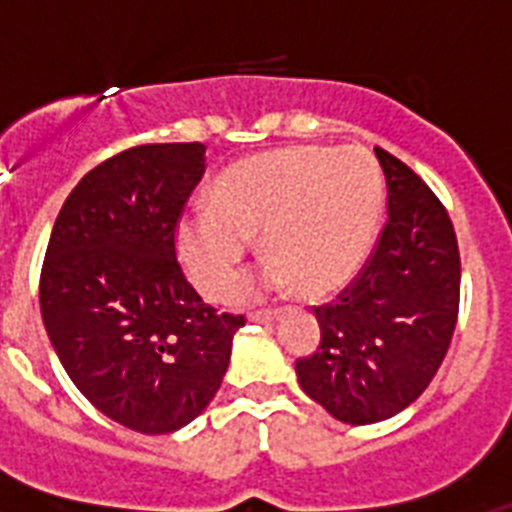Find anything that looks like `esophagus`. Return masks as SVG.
<instances>
[{
    "label": "esophagus",
    "mask_w": 512,
    "mask_h": 512,
    "mask_svg": "<svg viewBox=\"0 0 512 512\" xmlns=\"http://www.w3.org/2000/svg\"><path fill=\"white\" fill-rule=\"evenodd\" d=\"M274 318H277V312L274 310H261V312H251V315H248V320H251V323H271Z\"/></svg>",
    "instance_id": "obj_1"
}]
</instances>
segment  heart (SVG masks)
<instances>
[{"label": "heart", "mask_w": 512, "mask_h": 512, "mask_svg": "<svg viewBox=\"0 0 512 512\" xmlns=\"http://www.w3.org/2000/svg\"><path fill=\"white\" fill-rule=\"evenodd\" d=\"M207 202L176 223V253L202 295L220 300L233 287L251 238L261 233L269 261L243 295L295 284L302 297L318 300L346 287L369 259L384 187L364 148L287 146L230 164Z\"/></svg>", "instance_id": "obj_1"}]
</instances>
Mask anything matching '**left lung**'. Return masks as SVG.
Wrapping results in <instances>:
<instances>
[{"instance_id": "8db88e82", "label": "left lung", "mask_w": 512, "mask_h": 512, "mask_svg": "<svg viewBox=\"0 0 512 512\" xmlns=\"http://www.w3.org/2000/svg\"><path fill=\"white\" fill-rule=\"evenodd\" d=\"M387 223L359 277L315 307L320 346L297 361L307 397L341 423L387 420L418 400L449 351L459 315V246L449 212L413 169L374 148Z\"/></svg>"}]
</instances>
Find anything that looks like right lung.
I'll list each match as a JSON object with an SVG mask.
<instances>
[{
  "label": "right lung",
  "mask_w": 512,
  "mask_h": 512,
  "mask_svg": "<svg viewBox=\"0 0 512 512\" xmlns=\"http://www.w3.org/2000/svg\"><path fill=\"white\" fill-rule=\"evenodd\" d=\"M202 143L135 146L89 171L53 225L40 312L76 390L130 431L192 423L228 372L243 315H217L176 261Z\"/></svg>",
  "instance_id": "right-lung-1"
}]
</instances>
